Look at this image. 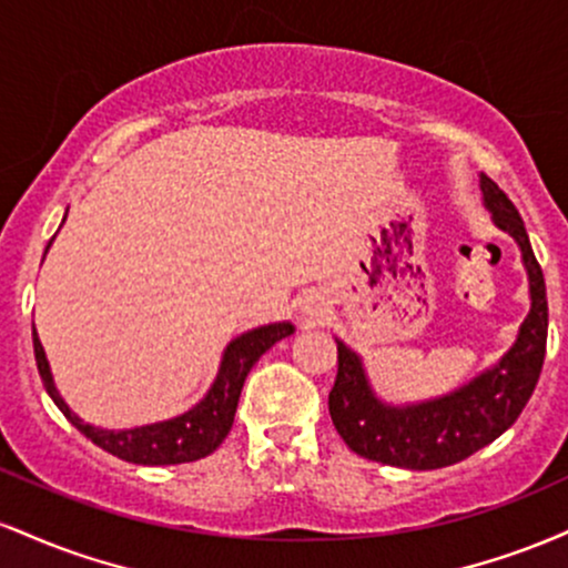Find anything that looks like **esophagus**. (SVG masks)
<instances>
[{
  "label": "esophagus",
  "instance_id": "1",
  "mask_svg": "<svg viewBox=\"0 0 568 568\" xmlns=\"http://www.w3.org/2000/svg\"><path fill=\"white\" fill-rule=\"evenodd\" d=\"M306 315H312V317H317V315H323V304H317V302H312L310 306H306Z\"/></svg>",
  "mask_w": 568,
  "mask_h": 568
}]
</instances>
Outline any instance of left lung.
<instances>
[{
    "mask_svg": "<svg viewBox=\"0 0 568 568\" xmlns=\"http://www.w3.org/2000/svg\"><path fill=\"white\" fill-rule=\"evenodd\" d=\"M484 207L497 230L520 247L529 277V315L520 323L510 349L452 393L414 403L384 400L376 393L366 363L336 338L338 374L328 395L334 427L355 454L403 470H438L456 465L497 440L515 425L539 382L547 344L545 277L534 256L524 219L507 194L480 173Z\"/></svg>",
    "mask_w": 568,
    "mask_h": 568,
    "instance_id": "1",
    "label": "left lung"
}]
</instances>
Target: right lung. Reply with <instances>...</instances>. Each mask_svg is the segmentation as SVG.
Listing matches in <instances>:
<instances>
[{
    "mask_svg": "<svg viewBox=\"0 0 568 568\" xmlns=\"http://www.w3.org/2000/svg\"><path fill=\"white\" fill-rule=\"evenodd\" d=\"M63 221H67V216H63ZM53 240L48 243V251L50 245H53ZM293 331H296L293 328V323L283 321V323L258 325V328H251L245 331V334L234 336L224 347V355H221L216 379H213L211 387H207V393L202 395V400L194 403V406L184 410V414L171 416V419H162V422H152V425L106 429L80 419V416L69 408V403L63 400V395L58 393L48 355H44V347L42 342H39L34 323H31L39 376H42L44 389H48V395L53 397L55 406L63 410V416L80 429L84 438H90L95 446H101L103 452L120 456V459L125 462H133V465H149V467L184 465V462L202 459V456L216 452L221 440H224L232 429L234 410H237V400H240V393H243L245 376L251 374V368L256 366L258 357H262L272 344H277L280 338L291 336Z\"/></svg>",
    "mask_w": 568,
    "mask_h": 568,
    "instance_id": "right-lung-1",
    "label": "right lung"
}]
</instances>
